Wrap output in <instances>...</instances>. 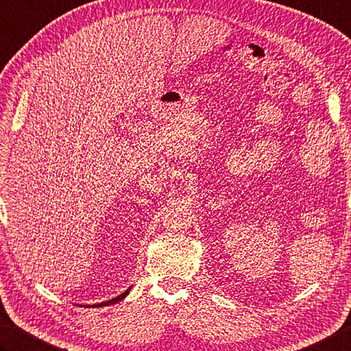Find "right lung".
Wrapping results in <instances>:
<instances>
[{
  "label": "right lung",
  "instance_id": "right-lung-1",
  "mask_svg": "<svg viewBox=\"0 0 351 351\" xmlns=\"http://www.w3.org/2000/svg\"><path fill=\"white\" fill-rule=\"evenodd\" d=\"M130 290H131V287H130V289H127V290H125V292H123V293H121V295H119V296H117V298H113V300H111V301H107V302H101V304H96V306H93V307H102V306H107V304H116V302H119V301H121V300H123V298H125V296H127V295L130 293Z\"/></svg>",
  "mask_w": 351,
  "mask_h": 351
}]
</instances>
